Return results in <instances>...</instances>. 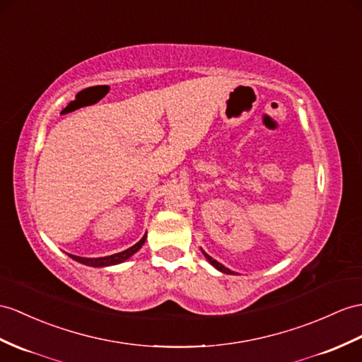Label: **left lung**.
Listing matches in <instances>:
<instances>
[{"label": "left lung", "mask_w": 362, "mask_h": 362, "mask_svg": "<svg viewBox=\"0 0 362 362\" xmlns=\"http://www.w3.org/2000/svg\"><path fill=\"white\" fill-rule=\"evenodd\" d=\"M202 253H204V257L209 259V262H210L211 266H214L215 269H218L219 272H223V273H227V275H233V272H232V270H228L227 267H224L221 262H218L216 259H214V258H211V257H209V255H207L206 252H202Z\"/></svg>", "instance_id": "8db88e82"}]
</instances>
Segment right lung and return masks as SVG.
Returning <instances> with one entry per match:
<instances>
[{"instance_id": "right-lung-1", "label": "right lung", "mask_w": 362, "mask_h": 362, "mask_svg": "<svg viewBox=\"0 0 362 362\" xmlns=\"http://www.w3.org/2000/svg\"><path fill=\"white\" fill-rule=\"evenodd\" d=\"M146 236L144 235L143 238H141V241H138L135 245H132L130 249L124 250V252H119V253H115V255H110V257H104V258H81V257H75V255H70V258L81 262V264H86V266H90V267H107V266H113V264H119L122 261H126L127 258H130L132 255L136 253L141 245L144 244L146 241Z\"/></svg>"}]
</instances>
